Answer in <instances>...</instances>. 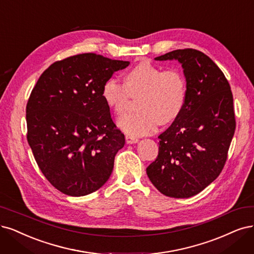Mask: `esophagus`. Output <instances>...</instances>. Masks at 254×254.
<instances>
[{"mask_svg":"<svg viewBox=\"0 0 254 254\" xmlns=\"http://www.w3.org/2000/svg\"><path fill=\"white\" fill-rule=\"evenodd\" d=\"M138 138L137 137H134V136H131V135H126V143L127 144H135L137 143Z\"/></svg>","mask_w":254,"mask_h":254,"instance_id":"esophagus-1","label":"esophagus"}]
</instances>
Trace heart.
I'll return each instance as SVG.
<instances>
[{"label": "heart", "mask_w": 254, "mask_h": 254, "mask_svg": "<svg viewBox=\"0 0 254 254\" xmlns=\"http://www.w3.org/2000/svg\"><path fill=\"white\" fill-rule=\"evenodd\" d=\"M139 94V111L118 120L119 127L131 136L150 134L161 122L169 123L181 115L187 98L186 80L178 69L164 70L144 62L128 71L125 83L110 77L102 86L104 102L118 115L125 111L131 95Z\"/></svg>", "instance_id": "b5f03b06"}]
</instances>
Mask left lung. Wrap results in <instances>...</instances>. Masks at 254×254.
<instances>
[{
	"label": "left lung",
	"mask_w": 254,
	"mask_h": 254,
	"mask_svg": "<svg viewBox=\"0 0 254 254\" xmlns=\"http://www.w3.org/2000/svg\"><path fill=\"white\" fill-rule=\"evenodd\" d=\"M155 60L182 64L187 98L181 115L159 135V154L146 172L164 195L190 197L224 168L235 130L232 92L223 71L202 51L178 49Z\"/></svg>",
	"instance_id": "obj_1"
}]
</instances>
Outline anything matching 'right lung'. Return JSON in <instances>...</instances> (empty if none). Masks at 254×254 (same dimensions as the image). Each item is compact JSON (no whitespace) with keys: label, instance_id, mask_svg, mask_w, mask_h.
Masks as SVG:
<instances>
[{"label":"right lung","instance_id":"right-lung-1","mask_svg":"<svg viewBox=\"0 0 254 254\" xmlns=\"http://www.w3.org/2000/svg\"><path fill=\"white\" fill-rule=\"evenodd\" d=\"M129 65L97 54L57 61L42 73L26 106L27 141L52 186L83 196L110 177L125 136L111 119L102 86Z\"/></svg>","mask_w":254,"mask_h":254}]
</instances>
